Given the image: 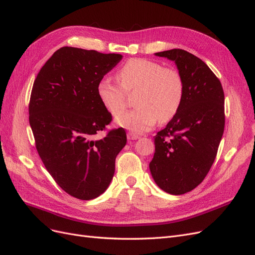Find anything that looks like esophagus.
I'll return each mask as SVG.
<instances>
[{"label":"esophagus","mask_w":255,"mask_h":255,"mask_svg":"<svg viewBox=\"0 0 255 255\" xmlns=\"http://www.w3.org/2000/svg\"><path fill=\"white\" fill-rule=\"evenodd\" d=\"M138 138H139V135H137L133 132L128 133V139H129V140H136V139H138Z\"/></svg>","instance_id":"obj_1"}]
</instances>
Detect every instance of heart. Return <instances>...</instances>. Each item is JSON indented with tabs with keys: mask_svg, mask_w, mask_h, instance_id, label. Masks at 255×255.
Listing matches in <instances>:
<instances>
[{
	"mask_svg": "<svg viewBox=\"0 0 255 255\" xmlns=\"http://www.w3.org/2000/svg\"><path fill=\"white\" fill-rule=\"evenodd\" d=\"M118 84L104 79L98 85L100 101L113 117L126 106V95L135 93L134 110L120 116L117 122L135 133L150 129L156 121L166 123L179 112L185 85L182 74L172 68L144 58H132L117 73Z\"/></svg>",
	"mask_w": 255,
	"mask_h": 255,
	"instance_id": "1",
	"label": "heart"
}]
</instances>
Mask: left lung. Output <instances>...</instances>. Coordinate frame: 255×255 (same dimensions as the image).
<instances>
[{
    "label": "left lung",
    "mask_w": 255,
    "mask_h": 255,
    "mask_svg": "<svg viewBox=\"0 0 255 255\" xmlns=\"http://www.w3.org/2000/svg\"><path fill=\"white\" fill-rule=\"evenodd\" d=\"M156 55L175 61L185 94L179 112L154 136L150 171L161 189L183 195L204 180L217 155L225 130V92L217 76L194 54L172 49Z\"/></svg>",
    "instance_id": "obj_1"
}]
</instances>
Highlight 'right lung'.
I'll return each mask as SVG.
<instances>
[{"label": "right lung", "mask_w": 255, "mask_h": 255, "mask_svg": "<svg viewBox=\"0 0 255 255\" xmlns=\"http://www.w3.org/2000/svg\"><path fill=\"white\" fill-rule=\"evenodd\" d=\"M122 55L63 47L35 79L28 114L42 163L58 186L80 200L109 187L115 160L127 143L123 128L107 129L112 115L98 97V85ZM103 130L106 136L96 135Z\"/></svg>", "instance_id": "right-lung-1"}]
</instances>
